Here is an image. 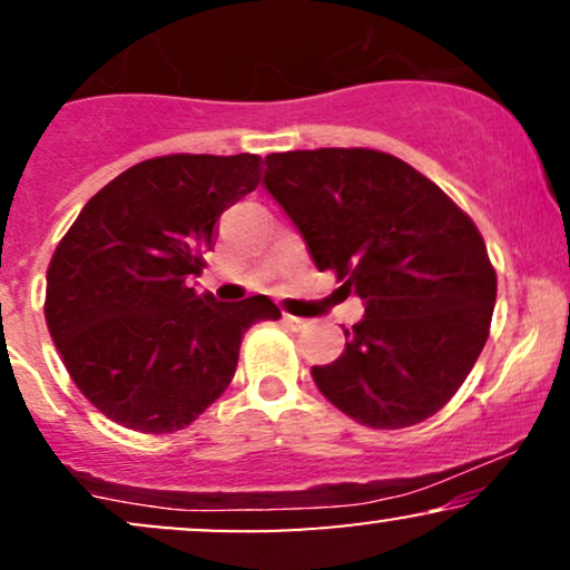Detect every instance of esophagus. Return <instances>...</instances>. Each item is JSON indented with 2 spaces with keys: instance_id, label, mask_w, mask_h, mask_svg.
Listing matches in <instances>:
<instances>
[{
  "instance_id": "obj_1",
  "label": "esophagus",
  "mask_w": 570,
  "mask_h": 570,
  "mask_svg": "<svg viewBox=\"0 0 570 570\" xmlns=\"http://www.w3.org/2000/svg\"><path fill=\"white\" fill-rule=\"evenodd\" d=\"M284 324L289 326V330H294V332H303V330H307V322H305V318L292 316V313H284Z\"/></svg>"
}]
</instances>
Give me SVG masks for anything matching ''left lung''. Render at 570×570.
<instances>
[{
    "label": "left lung",
    "mask_w": 570,
    "mask_h": 570,
    "mask_svg": "<svg viewBox=\"0 0 570 570\" xmlns=\"http://www.w3.org/2000/svg\"><path fill=\"white\" fill-rule=\"evenodd\" d=\"M265 163L267 193L313 263L364 303L340 358L311 370L318 391L370 429L426 421L490 335L495 271L476 225L434 181L377 149H297Z\"/></svg>",
    "instance_id": "8db88e82"
}]
</instances>
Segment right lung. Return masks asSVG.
<instances>
[{
	"label": "right lung",
	"instance_id": "add662e5",
	"mask_svg": "<svg viewBox=\"0 0 570 570\" xmlns=\"http://www.w3.org/2000/svg\"><path fill=\"white\" fill-rule=\"evenodd\" d=\"M259 185L257 155H163L85 203L48 267L45 318L71 381L109 421L185 429L222 396L244 332L276 322L265 294L189 289L225 208Z\"/></svg>",
	"mask_w": 570,
	"mask_h": 570
}]
</instances>
